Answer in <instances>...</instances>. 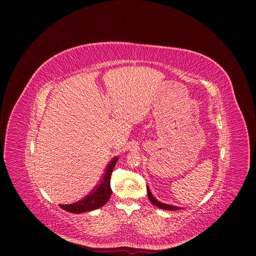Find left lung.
Masks as SVG:
<instances>
[{
  "label": "left lung",
  "mask_w": 256,
  "mask_h": 256,
  "mask_svg": "<svg viewBox=\"0 0 256 256\" xmlns=\"http://www.w3.org/2000/svg\"><path fill=\"white\" fill-rule=\"evenodd\" d=\"M147 194H148V198H150V202H152L154 206H158V208H160L166 210H182V208H178V206L164 204H162V202H160V201H158V200L154 197V195L152 194V192H150L148 186H147Z\"/></svg>",
  "instance_id": "obj_1"
}]
</instances>
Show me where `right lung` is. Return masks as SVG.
I'll return each instance as SVG.
<instances>
[{"mask_svg": "<svg viewBox=\"0 0 256 256\" xmlns=\"http://www.w3.org/2000/svg\"><path fill=\"white\" fill-rule=\"evenodd\" d=\"M117 160L118 158H114L109 163V165H108L104 173L102 182L98 184V186H96V189L92 190V192L89 195H87L82 200H80L78 202L72 204H65V206L60 204V208L70 212L80 214V212L96 210L102 206L106 201L110 199V196L112 193L111 186H110V178H111V174L117 162Z\"/></svg>", "mask_w": 256, "mask_h": 256, "instance_id": "add662e5", "label": "right lung"}]
</instances>
